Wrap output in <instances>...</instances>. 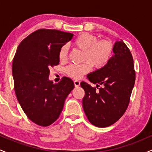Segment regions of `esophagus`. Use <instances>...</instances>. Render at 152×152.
<instances>
[{
  "instance_id": "34e87169",
  "label": "esophagus",
  "mask_w": 152,
  "mask_h": 152,
  "mask_svg": "<svg viewBox=\"0 0 152 152\" xmlns=\"http://www.w3.org/2000/svg\"><path fill=\"white\" fill-rule=\"evenodd\" d=\"M74 83L75 87H78L80 86V81H78V80H75V81H74Z\"/></svg>"
}]
</instances>
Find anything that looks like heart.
I'll use <instances>...</instances> for the list:
<instances>
[{
	"label": "heart",
	"mask_w": 152,
	"mask_h": 152,
	"mask_svg": "<svg viewBox=\"0 0 152 152\" xmlns=\"http://www.w3.org/2000/svg\"><path fill=\"white\" fill-rule=\"evenodd\" d=\"M73 45L83 50V61H86L81 64H71L66 68V74L74 78H81L91 69L92 66L96 69L104 67L111 58L114 50V46L109 40L97 41L96 36L87 33L78 36L73 41ZM68 53V46L64 45L59 50V59L65 61Z\"/></svg>",
	"instance_id": "1"
}]
</instances>
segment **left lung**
I'll return each instance as SVG.
<instances>
[{"mask_svg":"<svg viewBox=\"0 0 152 152\" xmlns=\"http://www.w3.org/2000/svg\"><path fill=\"white\" fill-rule=\"evenodd\" d=\"M113 52L104 67L87 76L98 90L86 82L81 83L85 91L83 110L88 121L97 127L111 126L123 116L135 83L133 57L126 45L116 41Z\"/></svg>","mask_w":152,"mask_h":152,"instance_id":"obj_1","label":"left lung"}]
</instances>
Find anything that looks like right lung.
Segmentation results:
<instances>
[{"mask_svg":"<svg viewBox=\"0 0 152 152\" xmlns=\"http://www.w3.org/2000/svg\"><path fill=\"white\" fill-rule=\"evenodd\" d=\"M73 36L39 29L17 48L12 65L15 93L26 116L39 126H48L58 119L66 97L74 88L70 78L63 77L58 83L48 79L50 68L59 64V50Z\"/></svg>","mask_w":152,"mask_h":152,"instance_id":"add662e5","label":"right lung"}]
</instances>
